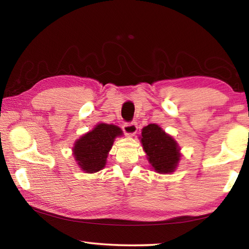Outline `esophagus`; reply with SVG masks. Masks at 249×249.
Segmentation results:
<instances>
[{
	"mask_svg": "<svg viewBox=\"0 0 249 249\" xmlns=\"http://www.w3.org/2000/svg\"><path fill=\"white\" fill-rule=\"evenodd\" d=\"M123 130H124L126 136H128V137L135 136L137 130H138V126H137L135 122H131V123H125L123 125Z\"/></svg>",
	"mask_w": 249,
	"mask_h": 249,
	"instance_id": "34e87169",
	"label": "esophagus"
}]
</instances>
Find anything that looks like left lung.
I'll use <instances>...</instances> for the list:
<instances>
[{
  "instance_id": "1",
  "label": "left lung",
  "mask_w": 249,
  "mask_h": 249,
  "mask_svg": "<svg viewBox=\"0 0 249 249\" xmlns=\"http://www.w3.org/2000/svg\"><path fill=\"white\" fill-rule=\"evenodd\" d=\"M139 139L152 169L160 174H169L177 170L182 156L181 147L160 125L145 126L141 130Z\"/></svg>"
}]
</instances>
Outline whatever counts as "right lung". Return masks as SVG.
I'll list each match as a JSON object with an SVG mask.
<instances>
[{"mask_svg": "<svg viewBox=\"0 0 249 249\" xmlns=\"http://www.w3.org/2000/svg\"><path fill=\"white\" fill-rule=\"evenodd\" d=\"M123 135L119 126L98 123L95 127L77 139L72 155L79 168L86 173H95L105 168L107 157L115 138Z\"/></svg>", "mask_w": 249, "mask_h": 249, "instance_id": "1", "label": "right lung"}]
</instances>
